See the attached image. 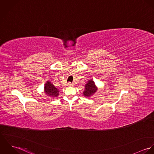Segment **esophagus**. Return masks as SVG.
Here are the masks:
<instances>
[{
	"label": "esophagus",
	"instance_id": "esophagus-1",
	"mask_svg": "<svg viewBox=\"0 0 154 154\" xmlns=\"http://www.w3.org/2000/svg\"><path fill=\"white\" fill-rule=\"evenodd\" d=\"M67 85H68L69 86H73V83H71V82H69Z\"/></svg>",
	"mask_w": 154,
	"mask_h": 154
}]
</instances>
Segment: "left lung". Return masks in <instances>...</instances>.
Returning a JSON list of instances; mask_svg holds the SVG:
<instances>
[{
  "label": "left lung",
  "mask_w": 154,
  "mask_h": 154,
  "mask_svg": "<svg viewBox=\"0 0 154 154\" xmlns=\"http://www.w3.org/2000/svg\"><path fill=\"white\" fill-rule=\"evenodd\" d=\"M97 91V87H96L94 82L92 79H90L88 81L87 84H85L83 94L85 97L89 98L94 95V94H95Z\"/></svg>",
  "instance_id": "left-lung-1"
}]
</instances>
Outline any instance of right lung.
Listing matches in <instances>:
<instances>
[{
    "label": "right lung",
    "instance_id": "1",
    "mask_svg": "<svg viewBox=\"0 0 154 154\" xmlns=\"http://www.w3.org/2000/svg\"><path fill=\"white\" fill-rule=\"evenodd\" d=\"M44 92L47 96L52 98L57 97L59 95V89L56 88L50 81H47L45 84Z\"/></svg>",
    "mask_w": 154,
    "mask_h": 154
}]
</instances>
